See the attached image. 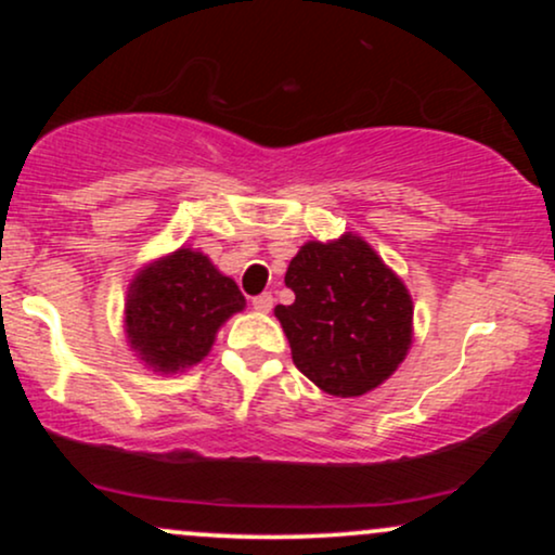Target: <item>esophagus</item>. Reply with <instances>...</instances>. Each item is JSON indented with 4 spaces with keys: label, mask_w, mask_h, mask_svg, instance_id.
Listing matches in <instances>:
<instances>
[{
    "label": "esophagus",
    "mask_w": 555,
    "mask_h": 555,
    "mask_svg": "<svg viewBox=\"0 0 555 555\" xmlns=\"http://www.w3.org/2000/svg\"><path fill=\"white\" fill-rule=\"evenodd\" d=\"M253 308H256L258 313H271V308H273V297L269 295V292H263V295L253 297Z\"/></svg>",
    "instance_id": "esophagus-1"
}]
</instances>
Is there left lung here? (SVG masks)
Returning <instances> with one entry per match:
<instances>
[{
    "label": "left lung",
    "mask_w": 555,
    "mask_h": 555,
    "mask_svg": "<svg viewBox=\"0 0 555 555\" xmlns=\"http://www.w3.org/2000/svg\"><path fill=\"white\" fill-rule=\"evenodd\" d=\"M276 305L292 360L331 397H362L391 378L412 347V295L360 234L305 242Z\"/></svg>",
    "instance_id": "1"
}]
</instances>
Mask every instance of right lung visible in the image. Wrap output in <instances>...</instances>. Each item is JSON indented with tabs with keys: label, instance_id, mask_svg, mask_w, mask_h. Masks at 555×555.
<instances>
[{
	"label": "right lung",
	"instance_id": "1",
	"mask_svg": "<svg viewBox=\"0 0 555 555\" xmlns=\"http://www.w3.org/2000/svg\"><path fill=\"white\" fill-rule=\"evenodd\" d=\"M240 310H245V297L234 279L201 250L177 247L132 276L125 336L135 358L154 373H182L211 352L219 328Z\"/></svg>",
	"mask_w": 555,
	"mask_h": 555
}]
</instances>
